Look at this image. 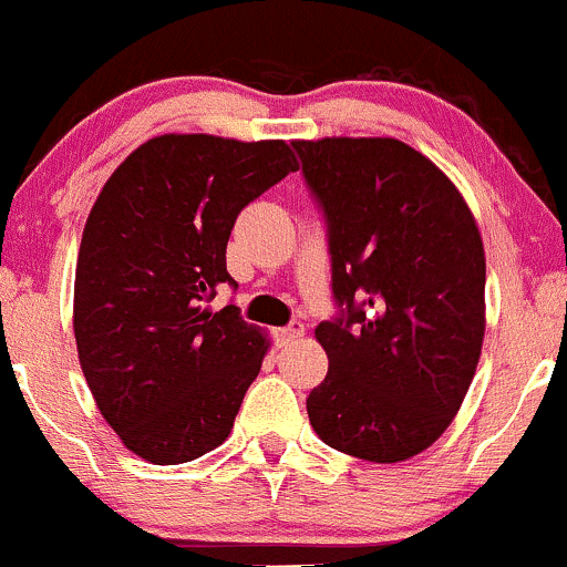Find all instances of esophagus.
<instances>
[{
	"label": "esophagus",
	"instance_id": "obj_1",
	"mask_svg": "<svg viewBox=\"0 0 567 567\" xmlns=\"http://www.w3.org/2000/svg\"><path fill=\"white\" fill-rule=\"evenodd\" d=\"M279 339L282 341H298L303 336V326L301 322H290V326H285V328H279Z\"/></svg>",
	"mask_w": 567,
	"mask_h": 567
}]
</instances>
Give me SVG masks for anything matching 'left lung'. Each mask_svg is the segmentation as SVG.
<instances>
[{"instance_id":"8db88e82","label":"left lung","mask_w":567,"mask_h":567,"mask_svg":"<svg viewBox=\"0 0 567 567\" xmlns=\"http://www.w3.org/2000/svg\"><path fill=\"white\" fill-rule=\"evenodd\" d=\"M293 147L328 217L331 288L347 307L315 328L328 374L307 398L309 422L344 455L403 463L441 439L474 382L487 326L476 217L427 155L393 136Z\"/></svg>"}]
</instances>
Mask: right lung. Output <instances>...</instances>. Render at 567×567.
<instances>
[{
    "label": "right lung",
    "instance_id": "1",
    "mask_svg": "<svg viewBox=\"0 0 567 567\" xmlns=\"http://www.w3.org/2000/svg\"><path fill=\"white\" fill-rule=\"evenodd\" d=\"M288 142L161 134L110 174L83 228L72 326L96 409L153 465L231 433L269 336L209 301L236 215L296 172Z\"/></svg>",
    "mask_w": 567,
    "mask_h": 567
}]
</instances>
